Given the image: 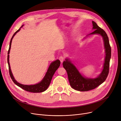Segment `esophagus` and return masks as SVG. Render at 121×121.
Segmentation results:
<instances>
[{
	"label": "esophagus",
	"instance_id": "34e87169",
	"mask_svg": "<svg viewBox=\"0 0 121 121\" xmlns=\"http://www.w3.org/2000/svg\"><path fill=\"white\" fill-rule=\"evenodd\" d=\"M59 59L60 60V62H61V63H62V62H63L64 60V57H63V56H60L59 58Z\"/></svg>",
	"mask_w": 121,
	"mask_h": 121
}]
</instances>
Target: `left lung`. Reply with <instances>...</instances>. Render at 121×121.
<instances>
[{
  "mask_svg": "<svg viewBox=\"0 0 121 121\" xmlns=\"http://www.w3.org/2000/svg\"><path fill=\"white\" fill-rule=\"evenodd\" d=\"M94 32L86 36L98 34L103 38L105 48V57L101 72L95 78H87L83 76L69 58H66L63 63L64 68L66 70L70 86L74 89L79 91H88L95 88L106 80L109 72V61L111 58V48L108 38L105 31L99 27L96 23L92 21ZM86 37L84 39L86 38Z\"/></svg>",
  "mask_w": 121,
  "mask_h": 121,
  "instance_id": "obj_1",
  "label": "left lung"
}]
</instances>
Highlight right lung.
Listing matches in <instances>:
<instances>
[{"mask_svg": "<svg viewBox=\"0 0 121 121\" xmlns=\"http://www.w3.org/2000/svg\"><path fill=\"white\" fill-rule=\"evenodd\" d=\"M23 26H24V25L15 33L10 41L9 49V51L8 52V65H9V75H10V77H11V78H12L13 81V82L17 86L21 87V88H22L23 89H24L26 91L29 92L41 93V92H44L45 90H46L48 88V87L50 85V84L51 83L53 75H54L55 72L56 71V70L58 69V68L60 66V61L59 60L57 59L56 61H54L52 62L51 63V64L50 65L49 67L48 68V69L44 77L42 80L39 82L37 84H33V85H24L23 84L20 83L18 82H17L16 80H15V78H14L12 72V70H11V69H10V64H9V52H10V47H11V45H12V42L13 39V38L14 36L20 30L21 28Z\"/></svg>", "mask_w": 121, "mask_h": 121, "instance_id": "obj_1", "label": "right lung"}]
</instances>
